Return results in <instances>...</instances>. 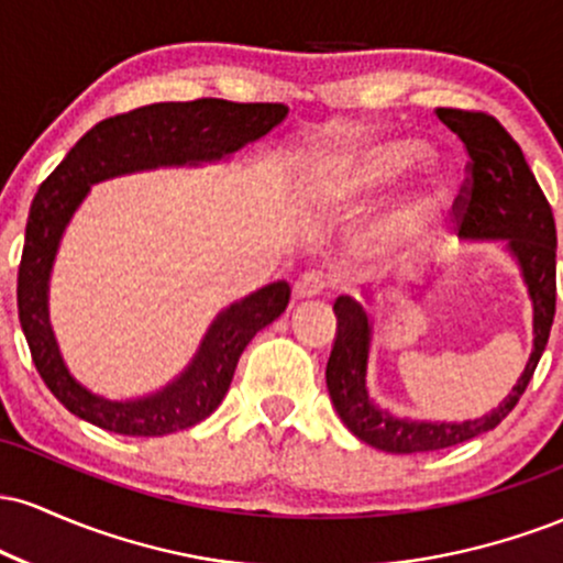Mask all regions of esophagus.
<instances>
[{
    "mask_svg": "<svg viewBox=\"0 0 563 563\" xmlns=\"http://www.w3.org/2000/svg\"><path fill=\"white\" fill-rule=\"evenodd\" d=\"M328 286H331V280H328V275L322 269H307L294 283V296L296 299H314V296L325 294Z\"/></svg>",
    "mask_w": 563,
    "mask_h": 563,
    "instance_id": "obj_1",
    "label": "esophagus"
}]
</instances>
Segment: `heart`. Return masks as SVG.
I'll return each instance as SVG.
<instances>
[{
  "label": "heart",
  "mask_w": 563,
  "mask_h": 563,
  "mask_svg": "<svg viewBox=\"0 0 563 563\" xmlns=\"http://www.w3.org/2000/svg\"><path fill=\"white\" fill-rule=\"evenodd\" d=\"M416 156L418 147L410 145V142H384V145L367 147L363 156L346 169V177L341 179V192L371 190V187L394 177L399 169H405ZM442 192L444 190L439 179H426L410 196L399 200L397 209L386 219L384 241L389 245L421 243L431 228V219H434Z\"/></svg>",
  "instance_id": "1"
}]
</instances>
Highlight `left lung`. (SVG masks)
<instances>
[{
    "instance_id": "8db88e82",
    "label": "left lung",
    "mask_w": 563,
    "mask_h": 563,
    "mask_svg": "<svg viewBox=\"0 0 563 563\" xmlns=\"http://www.w3.org/2000/svg\"><path fill=\"white\" fill-rule=\"evenodd\" d=\"M437 119L461 137L468 153V177L457 192V230L474 241H508L519 262L534 307V349L519 384L489 416L463 423H426L394 418L373 405L365 389L371 322L363 303L339 296L333 312L339 331L325 367V380L341 421L354 437L376 450L410 455V452L444 450L452 444L493 431L519 405L534 376L555 314V222L548 198L529 169L519 142L495 115L461 108H437Z\"/></svg>"
}]
</instances>
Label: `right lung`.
Returning a JSON list of instances; mask_svg holds the SVG:
<instances>
[{"mask_svg": "<svg viewBox=\"0 0 563 563\" xmlns=\"http://www.w3.org/2000/svg\"><path fill=\"white\" fill-rule=\"evenodd\" d=\"M286 113L283 102H230L219 97L153 102L95 124L38 185L18 267V318L38 376L74 416L126 437H164L190 429L217 410L243 349L286 312L290 299V286L280 280L224 309L206 333L192 365L164 391L134 402L95 397L63 365L47 314V283L57 243L89 185L156 166L219 161L241 151L245 142L260 140Z\"/></svg>", "mask_w": 563, "mask_h": 563, "instance_id": "right-lung-1", "label": "right lung"}]
</instances>
